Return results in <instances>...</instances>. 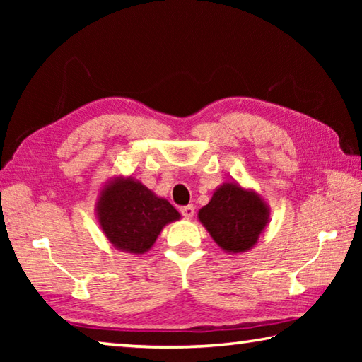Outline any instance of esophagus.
Segmentation results:
<instances>
[{
    "mask_svg": "<svg viewBox=\"0 0 362 362\" xmlns=\"http://www.w3.org/2000/svg\"><path fill=\"white\" fill-rule=\"evenodd\" d=\"M180 212H182V216L185 217V218H193V216H194V207L192 206V204H188V206H183L182 209H180Z\"/></svg>",
    "mask_w": 362,
    "mask_h": 362,
    "instance_id": "obj_1",
    "label": "esophagus"
}]
</instances>
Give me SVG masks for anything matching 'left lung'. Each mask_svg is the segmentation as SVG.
<instances>
[{"mask_svg": "<svg viewBox=\"0 0 362 362\" xmlns=\"http://www.w3.org/2000/svg\"><path fill=\"white\" fill-rule=\"evenodd\" d=\"M199 222L228 254L252 249L269 223V206L252 188L238 182H225L198 212Z\"/></svg>", "mask_w": 362, "mask_h": 362, "instance_id": "left-lung-1", "label": "left lung"}]
</instances>
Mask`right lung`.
<instances>
[{"mask_svg": "<svg viewBox=\"0 0 362 362\" xmlns=\"http://www.w3.org/2000/svg\"><path fill=\"white\" fill-rule=\"evenodd\" d=\"M95 217L115 249L142 255L153 247L164 226L179 220L180 214L142 182L118 175L100 188Z\"/></svg>", "mask_w": 362, "mask_h": 362, "instance_id": "1", "label": "right lung"}]
</instances>
